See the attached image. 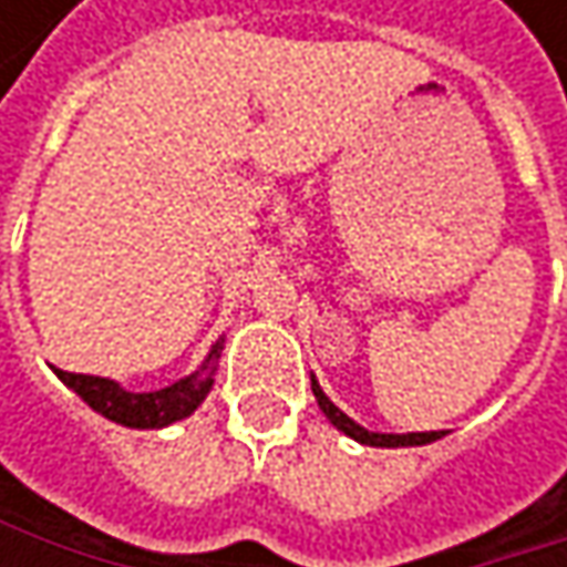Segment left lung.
Returning a JSON list of instances; mask_svg holds the SVG:
<instances>
[{"instance_id": "8db88e82", "label": "left lung", "mask_w": 567, "mask_h": 567, "mask_svg": "<svg viewBox=\"0 0 567 567\" xmlns=\"http://www.w3.org/2000/svg\"><path fill=\"white\" fill-rule=\"evenodd\" d=\"M311 394L318 400L321 413H324L341 433H348L351 440H358V443H364V446H423V443H433V440L443 436V430H430V433H371V430H364L361 423H354L348 413H341V410L324 396V391L318 388L315 378H311Z\"/></svg>"}]
</instances>
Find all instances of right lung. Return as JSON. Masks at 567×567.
Here are the masks:
<instances>
[{"label":"right lung","mask_w":567,"mask_h":567,"mask_svg":"<svg viewBox=\"0 0 567 567\" xmlns=\"http://www.w3.org/2000/svg\"><path fill=\"white\" fill-rule=\"evenodd\" d=\"M219 354H223V341L213 344V351L206 354L199 371H193L189 378L176 381L171 388L151 391V394L124 391L117 381L94 378V374H68L58 368L55 374L101 416H107L121 426H134V430H161V426H171L176 420L189 416L206 400L209 388H213V374L219 368Z\"/></svg>","instance_id":"add662e5"}]
</instances>
